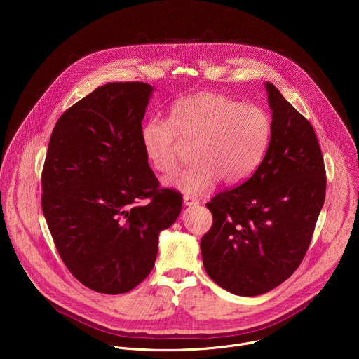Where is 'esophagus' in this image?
Wrapping results in <instances>:
<instances>
[{
    "label": "esophagus",
    "mask_w": 359,
    "mask_h": 359,
    "mask_svg": "<svg viewBox=\"0 0 359 359\" xmlns=\"http://www.w3.org/2000/svg\"><path fill=\"white\" fill-rule=\"evenodd\" d=\"M183 201H184L186 206H196V204H198V200L193 196H189V194H184Z\"/></svg>",
    "instance_id": "obj_1"
}]
</instances>
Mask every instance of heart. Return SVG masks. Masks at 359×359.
I'll use <instances>...</instances> for the list:
<instances>
[{"label":"heart","mask_w":359,"mask_h":359,"mask_svg":"<svg viewBox=\"0 0 359 359\" xmlns=\"http://www.w3.org/2000/svg\"><path fill=\"white\" fill-rule=\"evenodd\" d=\"M273 135L270 114L257 105L219 93L200 92L175 100L168 121L156 116L140 128V143L149 165L170 175L180 159V141L193 143L194 162L168 184L189 194H201L220 179L238 184L248 179L266 156Z\"/></svg>","instance_id":"b5f03b06"}]
</instances>
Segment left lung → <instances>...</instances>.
I'll return each mask as SVG.
<instances>
[{"mask_svg": "<svg viewBox=\"0 0 359 359\" xmlns=\"http://www.w3.org/2000/svg\"><path fill=\"white\" fill-rule=\"evenodd\" d=\"M273 135L260 166L240 186L217 193L201 237L209 277L236 295L264 294L298 269L325 200L327 177L313 125L266 83Z\"/></svg>", "mask_w": 359, "mask_h": 359, "instance_id": "1", "label": "left lung"}]
</instances>
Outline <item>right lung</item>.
<instances>
[{
    "label": "right lung",
    "instance_id": "1",
    "mask_svg": "<svg viewBox=\"0 0 359 359\" xmlns=\"http://www.w3.org/2000/svg\"><path fill=\"white\" fill-rule=\"evenodd\" d=\"M153 88L112 82L58 119L42 168V212L61 259L85 287L123 294L155 266L158 236L182 210L140 143Z\"/></svg>",
    "mask_w": 359,
    "mask_h": 359
}]
</instances>
